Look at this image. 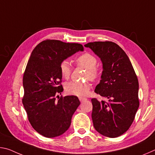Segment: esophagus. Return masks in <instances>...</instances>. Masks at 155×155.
<instances>
[{
	"label": "esophagus",
	"instance_id": "obj_1",
	"mask_svg": "<svg viewBox=\"0 0 155 155\" xmlns=\"http://www.w3.org/2000/svg\"><path fill=\"white\" fill-rule=\"evenodd\" d=\"M85 100H86V98H82V97H80V98H79V101H80L81 102H83L84 101H85Z\"/></svg>",
	"mask_w": 155,
	"mask_h": 155
}]
</instances>
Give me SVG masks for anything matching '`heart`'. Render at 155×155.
<instances>
[{
    "mask_svg": "<svg viewBox=\"0 0 155 155\" xmlns=\"http://www.w3.org/2000/svg\"><path fill=\"white\" fill-rule=\"evenodd\" d=\"M75 62L78 65L85 68L87 72L85 77L91 81L96 80L99 75V68L96 65V57L90 52H84L80 54L75 59ZM59 69L62 77L68 78L71 74L72 67L69 61L67 60H63L59 64ZM91 88L90 84L87 82H75L71 81L65 85V91L71 95L78 97H85L88 94Z\"/></svg>",
    "mask_w": 155,
    "mask_h": 155,
    "instance_id": "b5f03b06",
    "label": "heart"
}]
</instances>
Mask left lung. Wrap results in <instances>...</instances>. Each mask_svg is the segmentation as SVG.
<instances>
[{
    "mask_svg": "<svg viewBox=\"0 0 155 155\" xmlns=\"http://www.w3.org/2000/svg\"><path fill=\"white\" fill-rule=\"evenodd\" d=\"M103 63L101 80L94 91L108 102L91 99L94 127L105 137H119L132 124L138 109L139 83L125 52L112 41L85 44Z\"/></svg>",
    "mask_w": 155,
    "mask_h": 155,
    "instance_id": "1",
    "label": "left lung"
}]
</instances>
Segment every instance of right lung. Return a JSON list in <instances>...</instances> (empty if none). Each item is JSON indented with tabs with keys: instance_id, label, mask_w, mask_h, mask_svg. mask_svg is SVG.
Segmentation results:
<instances>
[{
	"instance_id": "add662e5",
	"label": "right lung",
	"mask_w": 155,
	"mask_h": 155,
	"mask_svg": "<svg viewBox=\"0 0 155 155\" xmlns=\"http://www.w3.org/2000/svg\"><path fill=\"white\" fill-rule=\"evenodd\" d=\"M79 51H83L80 44L46 40L36 46L28 61L23 76L22 104L31 126L46 137L64 134L81 103L75 96H57L56 99L64 90L60 63Z\"/></svg>"
}]
</instances>
